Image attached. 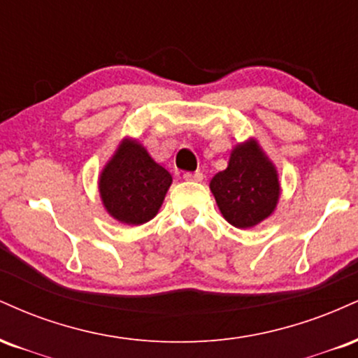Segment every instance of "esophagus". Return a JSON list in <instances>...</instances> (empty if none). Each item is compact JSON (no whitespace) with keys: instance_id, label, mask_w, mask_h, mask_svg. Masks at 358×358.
I'll use <instances>...</instances> for the list:
<instances>
[{"instance_id":"esophagus-1","label":"esophagus","mask_w":358,"mask_h":358,"mask_svg":"<svg viewBox=\"0 0 358 358\" xmlns=\"http://www.w3.org/2000/svg\"><path fill=\"white\" fill-rule=\"evenodd\" d=\"M184 179L186 180H194V182H201L204 179L203 172H186L184 174Z\"/></svg>"}]
</instances>
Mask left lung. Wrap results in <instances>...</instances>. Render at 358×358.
I'll use <instances>...</instances> for the list:
<instances>
[{
	"label": "left lung",
	"mask_w": 358,
	"mask_h": 358,
	"mask_svg": "<svg viewBox=\"0 0 358 358\" xmlns=\"http://www.w3.org/2000/svg\"><path fill=\"white\" fill-rule=\"evenodd\" d=\"M209 189L222 217L239 229L268 220L281 196L276 166L255 137L233 147L228 167L214 176Z\"/></svg>",
	"instance_id": "8db88e82"
}]
</instances>
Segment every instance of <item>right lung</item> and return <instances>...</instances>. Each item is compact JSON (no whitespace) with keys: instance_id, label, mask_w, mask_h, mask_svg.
<instances>
[{"instance_id":"right-lung-1","label":"right lung","mask_w":358,"mask_h":358,"mask_svg":"<svg viewBox=\"0 0 358 358\" xmlns=\"http://www.w3.org/2000/svg\"><path fill=\"white\" fill-rule=\"evenodd\" d=\"M171 184V172L137 138L124 137L99 174V194L108 216L141 226L159 213Z\"/></svg>"}]
</instances>
